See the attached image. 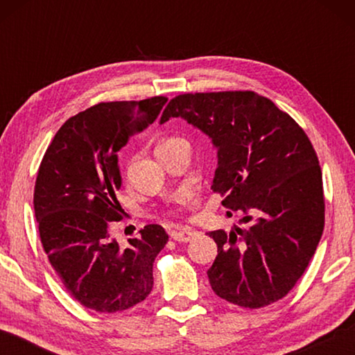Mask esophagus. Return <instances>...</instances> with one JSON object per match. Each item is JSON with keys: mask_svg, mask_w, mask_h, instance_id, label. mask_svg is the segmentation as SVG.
<instances>
[{"mask_svg": "<svg viewBox=\"0 0 355 355\" xmlns=\"http://www.w3.org/2000/svg\"><path fill=\"white\" fill-rule=\"evenodd\" d=\"M197 235H199V232L192 230V228H183V230H177V232H172L171 233V236L175 239V241H178V243H189Z\"/></svg>", "mask_w": 355, "mask_h": 355, "instance_id": "34e87169", "label": "esophagus"}]
</instances>
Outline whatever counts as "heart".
Listing matches in <instances>:
<instances>
[{"mask_svg":"<svg viewBox=\"0 0 355 355\" xmlns=\"http://www.w3.org/2000/svg\"><path fill=\"white\" fill-rule=\"evenodd\" d=\"M173 139H178V137H169V139H166V141H163V142H169V141H173ZM163 142H161V144H163ZM186 199H188V196L182 194V196L178 197V202H180V203H184Z\"/></svg>","mask_w":355,"mask_h":355,"instance_id":"heart-1","label":"heart"}]
</instances>
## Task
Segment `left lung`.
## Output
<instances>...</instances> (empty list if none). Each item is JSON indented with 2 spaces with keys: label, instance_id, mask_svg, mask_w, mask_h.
<instances>
[{
  "label": "left lung",
  "instance_id": "8db88e82",
  "mask_svg": "<svg viewBox=\"0 0 355 355\" xmlns=\"http://www.w3.org/2000/svg\"><path fill=\"white\" fill-rule=\"evenodd\" d=\"M182 117L218 150L213 191L245 225L209 232L218 257L208 269L227 302L260 309L293 290L324 230L320 161L296 120L252 91L183 94L159 123Z\"/></svg>",
  "mask_w": 355,
  "mask_h": 355
}]
</instances>
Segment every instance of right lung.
<instances>
[{
	"label": "right lung",
	"instance_id": "obj_1",
	"mask_svg": "<svg viewBox=\"0 0 355 355\" xmlns=\"http://www.w3.org/2000/svg\"><path fill=\"white\" fill-rule=\"evenodd\" d=\"M166 97L107 101L65 122L48 146L34 188V211L45 254L70 296L86 309L116 313L153 288V261L166 230L148 224L128 245L110 236L122 219L117 152L158 117Z\"/></svg>",
	"mask_w": 355,
	"mask_h": 355
}]
</instances>
